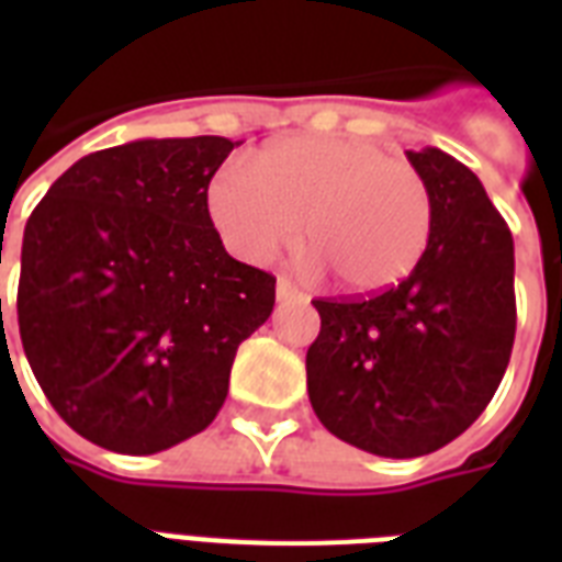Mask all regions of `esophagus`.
Listing matches in <instances>:
<instances>
[{
	"label": "esophagus",
	"instance_id": "1",
	"mask_svg": "<svg viewBox=\"0 0 562 562\" xmlns=\"http://www.w3.org/2000/svg\"><path fill=\"white\" fill-rule=\"evenodd\" d=\"M277 300H306V294H303L294 282L280 277V280H277Z\"/></svg>",
	"mask_w": 562,
	"mask_h": 562
}]
</instances>
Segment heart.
<instances>
[{
    "instance_id": "obj_1",
    "label": "heart",
    "mask_w": 562,
    "mask_h": 562,
    "mask_svg": "<svg viewBox=\"0 0 562 562\" xmlns=\"http://www.w3.org/2000/svg\"><path fill=\"white\" fill-rule=\"evenodd\" d=\"M206 215L229 254L268 262L300 238L350 294L393 289L431 238V192L414 166L356 136L300 134L227 162L206 183Z\"/></svg>"
}]
</instances>
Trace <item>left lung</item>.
<instances>
[{
	"instance_id": "left-lung-1",
	"label": "left lung",
	"mask_w": 562,
	"mask_h": 562,
	"mask_svg": "<svg viewBox=\"0 0 562 562\" xmlns=\"http://www.w3.org/2000/svg\"><path fill=\"white\" fill-rule=\"evenodd\" d=\"M431 192L414 271L368 297H317L308 400L344 443L419 458L481 417L516 335L514 236L481 180L440 148L408 151Z\"/></svg>"
}]
</instances>
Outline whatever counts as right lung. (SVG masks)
<instances>
[{
    "label": "right lung",
    "mask_w": 562,
    "mask_h": 562,
    "mask_svg": "<svg viewBox=\"0 0 562 562\" xmlns=\"http://www.w3.org/2000/svg\"><path fill=\"white\" fill-rule=\"evenodd\" d=\"M236 145L87 154L25 224L22 350L52 408L101 449L154 454L203 431L238 344L271 317L277 280L233 259L206 215V183Z\"/></svg>",
    "instance_id": "add662e5"
}]
</instances>
